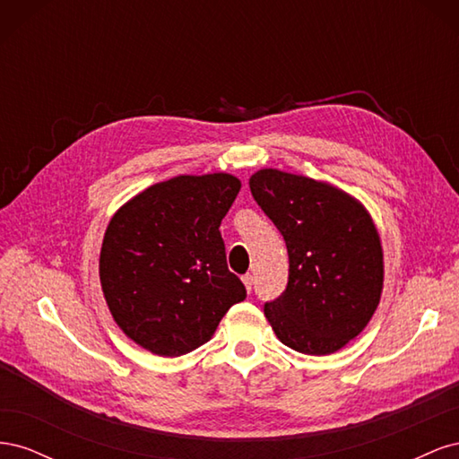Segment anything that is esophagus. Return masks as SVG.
Wrapping results in <instances>:
<instances>
[{"mask_svg":"<svg viewBox=\"0 0 459 459\" xmlns=\"http://www.w3.org/2000/svg\"><path fill=\"white\" fill-rule=\"evenodd\" d=\"M241 280H243V285H245V289L248 290V293H251V290H253V283H255L253 275H251V273H245V275L241 277Z\"/></svg>","mask_w":459,"mask_h":459,"instance_id":"obj_1","label":"esophagus"}]
</instances>
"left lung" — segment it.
I'll return each mask as SVG.
<instances>
[{
    "label": "left lung",
    "mask_w": 459,
    "mask_h": 459,
    "mask_svg": "<svg viewBox=\"0 0 459 459\" xmlns=\"http://www.w3.org/2000/svg\"><path fill=\"white\" fill-rule=\"evenodd\" d=\"M248 187L289 253L287 289L264 304L273 333L302 354L341 351L369 324L383 293L373 218L346 191L307 176L262 169Z\"/></svg>",
    "instance_id": "1"
}]
</instances>
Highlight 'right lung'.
<instances>
[{"mask_svg":"<svg viewBox=\"0 0 459 459\" xmlns=\"http://www.w3.org/2000/svg\"><path fill=\"white\" fill-rule=\"evenodd\" d=\"M241 189L226 172L176 176L110 218L100 280L117 325L142 349L176 358L212 339L247 290L228 270L220 224Z\"/></svg>","mask_w":459,"mask_h":459,"instance_id":"add662e5","label":"right lung"}]
</instances>
